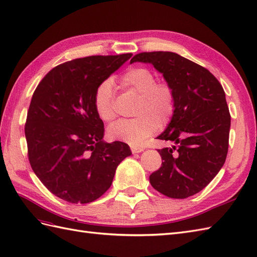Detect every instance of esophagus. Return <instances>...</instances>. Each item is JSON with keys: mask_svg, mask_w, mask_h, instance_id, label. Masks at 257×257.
I'll list each match as a JSON object with an SVG mask.
<instances>
[{"mask_svg": "<svg viewBox=\"0 0 257 257\" xmlns=\"http://www.w3.org/2000/svg\"><path fill=\"white\" fill-rule=\"evenodd\" d=\"M130 149H131V152H133V153H141L142 151L144 150L142 147H137V146H133Z\"/></svg>", "mask_w": 257, "mask_h": 257, "instance_id": "1", "label": "esophagus"}]
</instances>
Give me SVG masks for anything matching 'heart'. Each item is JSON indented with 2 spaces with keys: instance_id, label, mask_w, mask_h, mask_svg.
I'll return each instance as SVG.
<instances>
[{
  "instance_id": "obj_1",
  "label": "heart",
  "mask_w": 257,
  "mask_h": 257,
  "mask_svg": "<svg viewBox=\"0 0 257 257\" xmlns=\"http://www.w3.org/2000/svg\"><path fill=\"white\" fill-rule=\"evenodd\" d=\"M121 83L141 95L134 119H120L110 124L108 135L113 139L136 146L155 134L161 126L172 120L176 109V96L172 85L156 81L152 70L146 67H131L120 77ZM93 106L101 120L108 122L116 117L113 80L106 78L95 89Z\"/></svg>"
}]
</instances>
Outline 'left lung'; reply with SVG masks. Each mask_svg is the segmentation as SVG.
Here are the masks:
<instances>
[{
  "label": "left lung",
  "instance_id": "left-lung-1",
  "mask_svg": "<svg viewBox=\"0 0 257 257\" xmlns=\"http://www.w3.org/2000/svg\"><path fill=\"white\" fill-rule=\"evenodd\" d=\"M135 62L152 64L176 96L172 120L157 137L175 146L159 150L162 166L150 182L164 195L186 199L205 188L225 164L231 120L225 91L209 70L173 52H143L131 58Z\"/></svg>",
  "mask_w": 257,
  "mask_h": 257
}]
</instances>
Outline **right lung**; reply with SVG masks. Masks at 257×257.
Segmentation results:
<instances>
[{
    "instance_id": "add662e5",
    "label": "right lung",
    "mask_w": 257,
    "mask_h": 257,
    "mask_svg": "<svg viewBox=\"0 0 257 257\" xmlns=\"http://www.w3.org/2000/svg\"><path fill=\"white\" fill-rule=\"evenodd\" d=\"M133 56L94 55L51 69L32 95L25 124L32 170L50 192L69 203L93 202L109 189L128 144L105 143L93 106L102 80Z\"/></svg>"
}]
</instances>
